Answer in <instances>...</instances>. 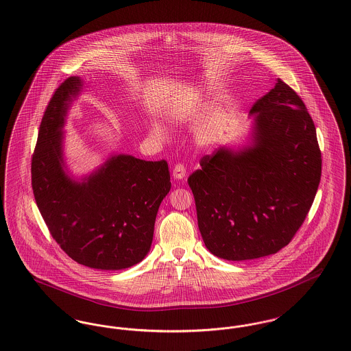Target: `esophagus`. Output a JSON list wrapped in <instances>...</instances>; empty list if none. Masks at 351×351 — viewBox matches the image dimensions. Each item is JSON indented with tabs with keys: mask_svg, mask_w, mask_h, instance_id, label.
Wrapping results in <instances>:
<instances>
[{
	"mask_svg": "<svg viewBox=\"0 0 351 351\" xmlns=\"http://www.w3.org/2000/svg\"><path fill=\"white\" fill-rule=\"evenodd\" d=\"M186 175V168L182 163H178L172 169V176L175 179H184Z\"/></svg>",
	"mask_w": 351,
	"mask_h": 351,
	"instance_id": "obj_1",
	"label": "esophagus"
}]
</instances>
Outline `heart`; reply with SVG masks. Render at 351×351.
<instances>
[{"label": "heart", "instance_id": "obj_1", "mask_svg": "<svg viewBox=\"0 0 351 351\" xmlns=\"http://www.w3.org/2000/svg\"><path fill=\"white\" fill-rule=\"evenodd\" d=\"M171 116L173 118H180V112H179L178 109H172V110H171ZM151 134H152L155 138H159V139H162V138L166 135L165 129H163L160 125H158V123L151 125Z\"/></svg>", "mask_w": 351, "mask_h": 351}]
</instances>
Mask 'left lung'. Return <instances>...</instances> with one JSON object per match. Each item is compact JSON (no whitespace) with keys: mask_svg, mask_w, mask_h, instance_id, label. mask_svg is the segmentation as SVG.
<instances>
[{"mask_svg":"<svg viewBox=\"0 0 351 351\" xmlns=\"http://www.w3.org/2000/svg\"><path fill=\"white\" fill-rule=\"evenodd\" d=\"M255 145L204 155L188 178L206 249L247 261L287 246L306 217L321 179L313 119L282 79L255 101Z\"/></svg>","mask_w":351,"mask_h":351,"instance_id":"1","label":"left lung"}]
</instances>
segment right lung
I'll return each instance as SVG.
<instances>
[{
    "label": "right lung",
    "instance_id": "1",
    "mask_svg": "<svg viewBox=\"0 0 351 351\" xmlns=\"http://www.w3.org/2000/svg\"><path fill=\"white\" fill-rule=\"evenodd\" d=\"M80 88L79 77H68L45 110L32 158L34 197L52 238L75 262L132 267L150 250L159 205L171 189L167 162L118 155L83 183L71 180L63 171L62 128Z\"/></svg>",
    "mask_w": 351,
    "mask_h": 351
}]
</instances>
